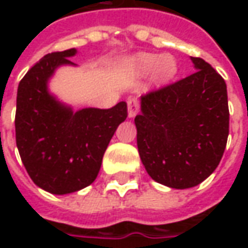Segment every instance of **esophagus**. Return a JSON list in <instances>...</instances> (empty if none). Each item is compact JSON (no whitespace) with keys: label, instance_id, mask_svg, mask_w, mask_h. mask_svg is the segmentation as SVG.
Listing matches in <instances>:
<instances>
[{"label":"esophagus","instance_id":"esophagus-1","mask_svg":"<svg viewBox=\"0 0 248 248\" xmlns=\"http://www.w3.org/2000/svg\"><path fill=\"white\" fill-rule=\"evenodd\" d=\"M140 111V105H138V101L134 99V98H130L127 99V115L129 118H134L135 115Z\"/></svg>","mask_w":248,"mask_h":248}]
</instances>
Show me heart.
Returning <instances> with one entry per match:
<instances>
[{
    "label": "heart",
    "mask_w": 248,
    "mask_h": 248,
    "mask_svg": "<svg viewBox=\"0 0 248 248\" xmlns=\"http://www.w3.org/2000/svg\"><path fill=\"white\" fill-rule=\"evenodd\" d=\"M124 69L131 76H146L151 73V82L162 86L171 82L178 74V62L172 54L137 53L124 62Z\"/></svg>",
    "instance_id": "heart-1"
}]
</instances>
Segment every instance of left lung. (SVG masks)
<instances>
[{"instance_id":"8db88e82","label":"left lung","mask_w":248,"mask_h":248,"mask_svg":"<svg viewBox=\"0 0 248 248\" xmlns=\"http://www.w3.org/2000/svg\"><path fill=\"white\" fill-rule=\"evenodd\" d=\"M191 61L194 74L140 97V114L134 119L147 174L178 190L213 174L229 137L226 82L202 58Z\"/></svg>"}]
</instances>
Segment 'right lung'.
<instances>
[{"mask_svg":"<svg viewBox=\"0 0 248 248\" xmlns=\"http://www.w3.org/2000/svg\"><path fill=\"white\" fill-rule=\"evenodd\" d=\"M77 49L46 54L21 79L17 92L16 142L26 171L37 186L56 195L78 191L97 178L115 130L127 117L126 102L111 108L74 111L49 90L61 66Z\"/></svg>","mask_w":248,"mask_h":248,"instance_id":"obj_1","label":"right lung"}]
</instances>
